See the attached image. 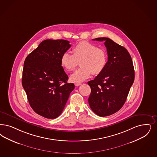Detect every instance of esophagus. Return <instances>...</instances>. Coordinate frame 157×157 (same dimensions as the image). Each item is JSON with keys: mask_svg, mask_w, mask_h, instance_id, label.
<instances>
[{"mask_svg": "<svg viewBox=\"0 0 157 157\" xmlns=\"http://www.w3.org/2000/svg\"><path fill=\"white\" fill-rule=\"evenodd\" d=\"M81 85H82V83H79V82H76V83H75V85L76 86H80Z\"/></svg>", "mask_w": 157, "mask_h": 157, "instance_id": "34e87169", "label": "esophagus"}]
</instances>
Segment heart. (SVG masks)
I'll list each match as a JSON object with an SVG mask.
<instances>
[{
  "label": "heart",
  "instance_id": "obj_1",
  "mask_svg": "<svg viewBox=\"0 0 157 157\" xmlns=\"http://www.w3.org/2000/svg\"><path fill=\"white\" fill-rule=\"evenodd\" d=\"M71 54L65 52L62 54L60 63L64 68L71 71L75 68L81 61L82 68L75 71L70 76L73 82H81L90 77L92 73L98 75L103 72L108 61V55L105 50L87 42H80L72 49Z\"/></svg>",
  "mask_w": 157,
  "mask_h": 157
}]
</instances>
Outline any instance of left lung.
<instances>
[{
	"mask_svg": "<svg viewBox=\"0 0 157 157\" xmlns=\"http://www.w3.org/2000/svg\"><path fill=\"white\" fill-rule=\"evenodd\" d=\"M93 40L105 41L108 61L102 72L87 82L91 88L88 101L92 111L100 117H107L124 105L135 79L132 59L124 47L108 38Z\"/></svg>",
	"mask_w": 157,
	"mask_h": 157,
	"instance_id": "1",
	"label": "left lung"
}]
</instances>
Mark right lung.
<instances>
[{
	"label": "right lung",
	"mask_w": 157,
	"mask_h": 157,
	"mask_svg": "<svg viewBox=\"0 0 157 157\" xmlns=\"http://www.w3.org/2000/svg\"><path fill=\"white\" fill-rule=\"evenodd\" d=\"M63 39H46L28 56L24 63L22 85L29 103L36 113L54 119L63 112L74 83L61 64L62 54L70 48Z\"/></svg>",
	"instance_id": "1"
}]
</instances>
